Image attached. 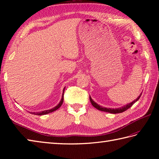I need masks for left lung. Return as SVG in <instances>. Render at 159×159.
Returning <instances> with one entry per match:
<instances>
[{
  "instance_id": "8db88e82",
  "label": "left lung",
  "mask_w": 159,
  "mask_h": 159,
  "mask_svg": "<svg viewBox=\"0 0 159 159\" xmlns=\"http://www.w3.org/2000/svg\"><path fill=\"white\" fill-rule=\"evenodd\" d=\"M142 94H141V95H140L139 97L136 99V100H134V101H132V102H130V103L127 104L126 105H125V106H123L122 107H119V108H107V107H102L101 106V105H98L96 102H95L94 101L92 100V98L90 97L89 96V100H90V102H91L92 105L94 106L95 108L98 109V110L100 111H105V112H109V113H111V114H118V113H121V112H123V111H126L127 109H129L130 107L132 106V105H134L135 103V102L137 101L140 98V97H141Z\"/></svg>"
}]
</instances>
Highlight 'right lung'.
Wrapping results in <instances>:
<instances>
[{"instance_id":"obj_1","label":"right lung","mask_w":159,"mask_h":159,"mask_svg":"<svg viewBox=\"0 0 159 159\" xmlns=\"http://www.w3.org/2000/svg\"><path fill=\"white\" fill-rule=\"evenodd\" d=\"M65 88L63 89V93H64V90H65ZM63 96H62V98L61 100L60 101V102L57 105V106L53 107L52 109H51V110H44V111H39V112H31V114H36V115H39V116H40V115H44V114H48L49 113H51L52 112V111H54L57 110H58V109L60 107L62 104H63Z\"/></svg>"}]
</instances>
